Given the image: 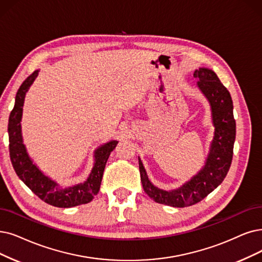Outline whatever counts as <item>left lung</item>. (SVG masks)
I'll list each match as a JSON object with an SVG mask.
<instances>
[{
  "mask_svg": "<svg viewBox=\"0 0 262 262\" xmlns=\"http://www.w3.org/2000/svg\"><path fill=\"white\" fill-rule=\"evenodd\" d=\"M193 77L198 80L196 85L199 89L210 102L212 120L215 127L214 138L204 166L182 187L166 191L151 184L142 160L139 158L141 182L144 191L155 202L173 207L193 205L216 189L225 180L233 156L235 120L231 96L210 69L200 68L195 70Z\"/></svg>",
  "mask_w": 262,
  "mask_h": 262,
  "instance_id": "8db88e82",
  "label": "left lung"
}]
</instances>
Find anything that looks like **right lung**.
<instances>
[{"label": "right lung", "instance_id": "right-lung-1", "mask_svg": "<svg viewBox=\"0 0 262 262\" xmlns=\"http://www.w3.org/2000/svg\"><path fill=\"white\" fill-rule=\"evenodd\" d=\"M38 75V70L34 71L17 91L15 106L10 112L8 119V138L10 161L18 177L40 200L57 207H73L89 203L99 190L111 152L116 147L118 141H111L101 145L95 150V164L86 182L68 188H60L50 177L41 172L38 166L28 155L21 134L23 107L26 93Z\"/></svg>", "mask_w": 262, "mask_h": 262}]
</instances>
